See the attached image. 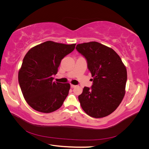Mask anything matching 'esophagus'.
I'll return each mask as SVG.
<instances>
[{
  "instance_id": "obj_1",
  "label": "esophagus",
  "mask_w": 149,
  "mask_h": 149,
  "mask_svg": "<svg viewBox=\"0 0 149 149\" xmlns=\"http://www.w3.org/2000/svg\"><path fill=\"white\" fill-rule=\"evenodd\" d=\"M74 87H76V86H75V85H74V84H71V88H74Z\"/></svg>"
}]
</instances>
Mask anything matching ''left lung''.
<instances>
[{
    "label": "left lung",
    "instance_id": "1",
    "mask_svg": "<svg viewBox=\"0 0 149 149\" xmlns=\"http://www.w3.org/2000/svg\"><path fill=\"white\" fill-rule=\"evenodd\" d=\"M76 49L86 58L93 78L90 89L84 87L78 96L83 111L101 118L113 112L125 93L127 70L113 49L96 42L78 44Z\"/></svg>",
    "mask_w": 149,
    "mask_h": 149
}]
</instances>
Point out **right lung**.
I'll list each match as a JSON object with an SVG mask.
<instances>
[{"instance_id":"1","label":"right lung","mask_w":149,"mask_h":149,"mask_svg":"<svg viewBox=\"0 0 149 149\" xmlns=\"http://www.w3.org/2000/svg\"><path fill=\"white\" fill-rule=\"evenodd\" d=\"M76 43L47 41L26 53L19 71V82L24 97L35 111L50 113L62 106L70 84L53 81L61 60L74 50Z\"/></svg>"}]
</instances>
